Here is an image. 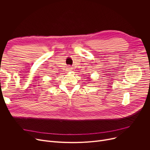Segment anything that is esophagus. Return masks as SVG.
Wrapping results in <instances>:
<instances>
[{"label": "esophagus", "mask_w": 150, "mask_h": 150, "mask_svg": "<svg viewBox=\"0 0 150 150\" xmlns=\"http://www.w3.org/2000/svg\"><path fill=\"white\" fill-rule=\"evenodd\" d=\"M67 70H69V71L72 70V68H71V67H67Z\"/></svg>", "instance_id": "esophagus-1"}]
</instances>
